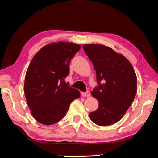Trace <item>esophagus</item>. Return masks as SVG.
<instances>
[{
  "label": "esophagus",
  "mask_w": 158,
  "mask_h": 158,
  "mask_svg": "<svg viewBox=\"0 0 158 158\" xmlns=\"http://www.w3.org/2000/svg\"><path fill=\"white\" fill-rule=\"evenodd\" d=\"M81 95L83 96V97H89V96L90 95V93L89 90H87L86 92H82Z\"/></svg>",
  "instance_id": "esophagus-1"
}]
</instances>
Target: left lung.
Masks as SVG:
<instances>
[{
  "label": "left lung",
  "mask_w": 158,
  "mask_h": 158,
  "mask_svg": "<svg viewBox=\"0 0 158 158\" xmlns=\"http://www.w3.org/2000/svg\"><path fill=\"white\" fill-rule=\"evenodd\" d=\"M85 53L96 71L98 86L91 94L98 100L97 110L90 118L100 126L121 120L134 100L137 80L130 61L121 53L102 44H84Z\"/></svg>",
  "instance_id": "left-lung-1"
}]
</instances>
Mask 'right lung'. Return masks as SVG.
I'll list each match as a JSON object with an SVG mask.
<instances>
[{
	"label": "right lung",
	"instance_id": "obj_1",
	"mask_svg": "<svg viewBox=\"0 0 158 158\" xmlns=\"http://www.w3.org/2000/svg\"><path fill=\"white\" fill-rule=\"evenodd\" d=\"M80 48L72 42H53L42 47L29 64L24 93L32 115L40 123L60 121L72 102L80 97L79 90L65 81L70 60Z\"/></svg>",
	"mask_w": 158,
	"mask_h": 158
}]
</instances>
